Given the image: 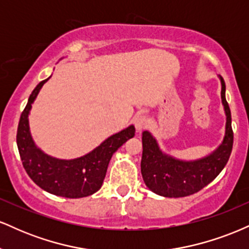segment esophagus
Here are the masks:
<instances>
[{
  "mask_svg": "<svg viewBox=\"0 0 249 249\" xmlns=\"http://www.w3.org/2000/svg\"><path fill=\"white\" fill-rule=\"evenodd\" d=\"M133 123H134V126H136V130L138 131V132H141L142 130H144V128L148 125V119L146 116L141 115V116H137L136 118H134Z\"/></svg>",
  "mask_w": 249,
  "mask_h": 249,
  "instance_id": "34e87169",
  "label": "esophagus"
}]
</instances>
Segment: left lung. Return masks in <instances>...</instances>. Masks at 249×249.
Returning a JSON list of instances; mask_svg holds the SVG:
<instances>
[{
  "label": "left lung",
  "mask_w": 249,
  "mask_h": 249,
  "mask_svg": "<svg viewBox=\"0 0 249 249\" xmlns=\"http://www.w3.org/2000/svg\"><path fill=\"white\" fill-rule=\"evenodd\" d=\"M221 102L226 115L225 136L213 152L194 160H182L165 153L148 131L142 132V176L145 185L158 196L181 198L199 192L224 170L233 147L232 117L226 101V85L222 77Z\"/></svg>",
  "instance_id": "8db88e82"
}]
</instances>
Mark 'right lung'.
<instances>
[{"instance_id": "right-lung-1", "label": "right lung", "mask_w": 249, "mask_h": 249, "mask_svg": "<svg viewBox=\"0 0 249 249\" xmlns=\"http://www.w3.org/2000/svg\"><path fill=\"white\" fill-rule=\"evenodd\" d=\"M49 78L38 83L28 99L17 128V147L28 176L42 190L64 198H84L102 187L113 153L132 138L136 128L130 125L108 137L89 153L75 159H58L43 152L31 136L29 115L39 90Z\"/></svg>"}]
</instances>
